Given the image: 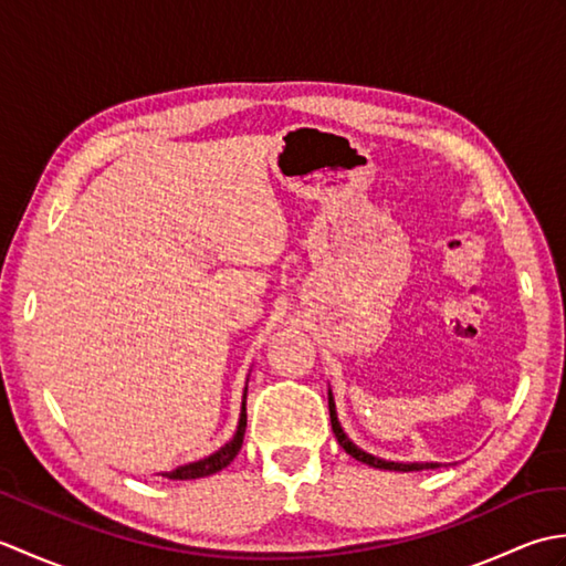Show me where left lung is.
<instances>
[{
  "label": "left lung",
  "instance_id": "obj_1",
  "mask_svg": "<svg viewBox=\"0 0 566 566\" xmlns=\"http://www.w3.org/2000/svg\"><path fill=\"white\" fill-rule=\"evenodd\" d=\"M328 408H331V423H333L335 438H338L340 448H343L347 454H353L357 462H365V464H369V467H377V469H391V472H420V469H432V467H438V464H418V462H413V464L387 462V460H379V457L369 454V452H365V450H359L357 444H355L350 438L345 436L343 428H340V423H338V413H335V403H333V396H331V391H328Z\"/></svg>",
  "mask_w": 566,
  "mask_h": 566
}]
</instances>
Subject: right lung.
I'll list each match as a JSON object with an SVG mask.
<instances>
[{"mask_svg": "<svg viewBox=\"0 0 566 566\" xmlns=\"http://www.w3.org/2000/svg\"><path fill=\"white\" fill-rule=\"evenodd\" d=\"M245 426H248V418H245V401H243V408H240L238 430H235V436H233L231 442H226L219 452H213L211 457H207V460H199V462H191V464H185V467H177V469H172V472H165L163 476H167V479H182V482H185V479H199V476H209V474L221 472L223 467H228V464L233 462V457L238 454L240 444H243Z\"/></svg>", "mask_w": 566, "mask_h": 566, "instance_id": "1", "label": "right lung"}]
</instances>
